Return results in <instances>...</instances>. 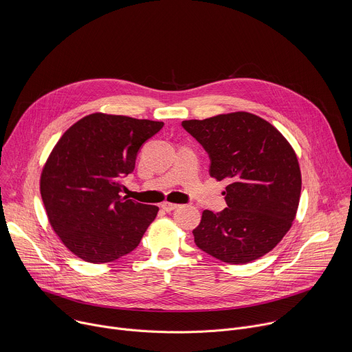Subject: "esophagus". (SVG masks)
I'll list each match as a JSON object with an SVG mask.
<instances>
[{"label":"esophagus","mask_w":352,"mask_h":352,"mask_svg":"<svg viewBox=\"0 0 352 352\" xmlns=\"http://www.w3.org/2000/svg\"><path fill=\"white\" fill-rule=\"evenodd\" d=\"M160 208H162L164 212H173L174 209L178 208V205L170 204V202H163V204H160Z\"/></svg>","instance_id":"obj_1"}]
</instances>
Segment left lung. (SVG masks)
<instances>
[{
  "mask_svg": "<svg viewBox=\"0 0 352 352\" xmlns=\"http://www.w3.org/2000/svg\"><path fill=\"white\" fill-rule=\"evenodd\" d=\"M181 125L206 150L210 177L230 182L223 192L227 208L205 210L192 231L196 246L231 265L270 252L299 204L300 171L289 143L272 124L243 111Z\"/></svg>",
  "mask_w": 352,
  "mask_h": 352,
  "instance_id": "obj_1",
  "label": "left lung"
}]
</instances>
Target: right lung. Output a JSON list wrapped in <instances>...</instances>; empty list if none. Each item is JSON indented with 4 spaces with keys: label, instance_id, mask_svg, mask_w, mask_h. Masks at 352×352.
Returning <instances> with one entry per match:
<instances>
[{
    "label": "right lung",
    "instance_id": "right-lung-1",
    "mask_svg": "<svg viewBox=\"0 0 352 352\" xmlns=\"http://www.w3.org/2000/svg\"><path fill=\"white\" fill-rule=\"evenodd\" d=\"M163 122L90 114L74 124L50 155L40 179L43 204L64 245L90 263L116 261L139 245L159 212L122 196L143 143Z\"/></svg>",
    "mask_w": 352,
    "mask_h": 352
}]
</instances>
